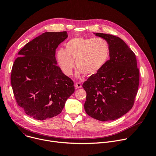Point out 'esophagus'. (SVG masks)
<instances>
[{"instance_id": "34e87169", "label": "esophagus", "mask_w": 156, "mask_h": 156, "mask_svg": "<svg viewBox=\"0 0 156 156\" xmlns=\"http://www.w3.org/2000/svg\"><path fill=\"white\" fill-rule=\"evenodd\" d=\"M75 87L76 89H79L82 87V84L80 82H76L75 83Z\"/></svg>"}]
</instances>
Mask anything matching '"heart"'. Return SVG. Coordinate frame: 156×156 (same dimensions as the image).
I'll return each mask as SVG.
<instances>
[{
    "instance_id": "heart-1",
    "label": "heart",
    "mask_w": 156,
    "mask_h": 156,
    "mask_svg": "<svg viewBox=\"0 0 156 156\" xmlns=\"http://www.w3.org/2000/svg\"><path fill=\"white\" fill-rule=\"evenodd\" d=\"M110 54L107 42L100 38L76 37L65 44V49L56 52L58 64L66 76H71L74 67V60L78 69L77 74L91 77L96 75L107 62Z\"/></svg>"
}]
</instances>
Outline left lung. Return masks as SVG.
<instances>
[{"label":"left lung","instance_id":"left-lung-1","mask_svg":"<svg viewBox=\"0 0 156 156\" xmlns=\"http://www.w3.org/2000/svg\"><path fill=\"white\" fill-rule=\"evenodd\" d=\"M109 46L110 59L82 85L87 93L85 112L101 122L116 119L133 107L140 82L135 54L120 38L96 33Z\"/></svg>","mask_w":156,"mask_h":156}]
</instances>
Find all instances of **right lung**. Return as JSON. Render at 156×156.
<instances>
[{"label":"right lung","instance_id":"right-lung-1","mask_svg":"<svg viewBox=\"0 0 156 156\" xmlns=\"http://www.w3.org/2000/svg\"><path fill=\"white\" fill-rule=\"evenodd\" d=\"M67 31L45 32L27 43L12 66L11 84L17 104L38 120L59 115L75 90L74 82L57 66L58 45Z\"/></svg>","mask_w":156,"mask_h":156}]
</instances>
